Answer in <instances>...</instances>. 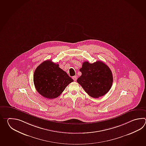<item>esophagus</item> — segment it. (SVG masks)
I'll use <instances>...</instances> for the list:
<instances>
[{"instance_id":"obj_1","label":"esophagus","mask_w":146,"mask_h":146,"mask_svg":"<svg viewBox=\"0 0 146 146\" xmlns=\"http://www.w3.org/2000/svg\"><path fill=\"white\" fill-rule=\"evenodd\" d=\"M77 77L76 76H74V77H72V79H73V80H74V81L77 80Z\"/></svg>"}]
</instances>
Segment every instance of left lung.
I'll use <instances>...</instances> for the list:
<instances>
[{
  "label": "left lung",
  "instance_id": "obj_1",
  "mask_svg": "<svg viewBox=\"0 0 146 146\" xmlns=\"http://www.w3.org/2000/svg\"><path fill=\"white\" fill-rule=\"evenodd\" d=\"M79 70L82 74L77 81L90 96L98 98L110 90L113 80L112 72L104 62H84Z\"/></svg>",
  "mask_w": 146,
  "mask_h": 146
}]
</instances>
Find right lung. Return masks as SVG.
Segmentation results:
<instances>
[{
    "instance_id": "add662e5",
    "label": "right lung",
    "mask_w": 146,
    "mask_h": 146,
    "mask_svg": "<svg viewBox=\"0 0 146 146\" xmlns=\"http://www.w3.org/2000/svg\"><path fill=\"white\" fill-rule=\"evenodd\" d=\"M34 86L37 92L47 99L60 96L66 87L74 80L59 65L47 60L41 63L34 72Z\"/></svg>"
}]
</instances>
